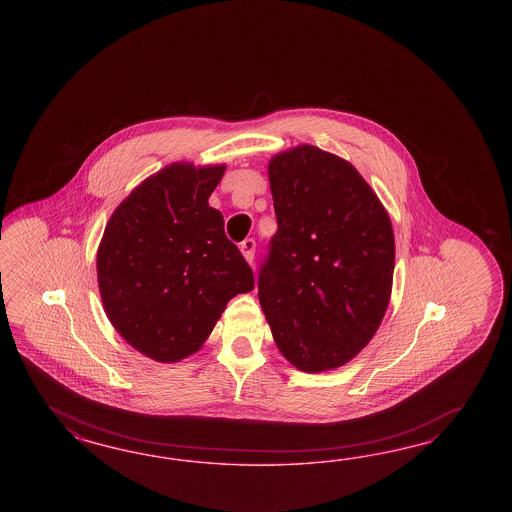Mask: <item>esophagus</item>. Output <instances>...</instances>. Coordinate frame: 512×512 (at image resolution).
I'll list each match as a JSON object with an SVG mask.
<instances>
[{"mask_svg":"<svg viewBox=\"0 0 512 512\" xmlns=\"http://www.w3.org/2000/svg\"><path fill=\"white\" fill-rule=\"evenodd\" d=\"M240 251H242L244 259H246L249 264H253V259H255V240H253V238H246V240L240 244Z\"/></svg>","mask_w":512,"mask_h":512,"instance_id":"obj_1","label":"esophagus"}]
</instances>
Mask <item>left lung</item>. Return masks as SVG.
<instances>
[{
  "label": "left lung",
  "mask_w": 512,
  "mask_h": 512,
  "mask_svg": "<svg viewBox=\"0 0 512 512\" xmlns=\"http://www.w3.org/2000/svg\"><path fill=\"white\" fill-rule=\"evenodd\" d=\"M268 180L278 233L259 276L264 317L300 372L336 370L370 343L387 313L390 216L349 161L311 144L274 155Z\"/></svg>",
  "instance_id": "8db88e82"
}]
</instances>
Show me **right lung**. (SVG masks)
Masks as SVG:
<instances>
[{
  "instance_id": "add662e5",
  "label": "right lung",
  "mask_w": 512,
  "mask_h": 512,
  "mask_svg": "<svg viewBox=\"0 0 512 512\" xmlns=\"http://www.w3.org/2000/svg\"><path fill=\"white\" fill-rule=\"evenodd\" d=\"M225 163L176 161L112 212L97 248V283L114 330L155 362L197 353L253 272L208 204Z\"/></svg>"
}]
</instances>
